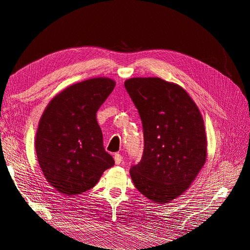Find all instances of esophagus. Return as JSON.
<instances>
[{
  "label": "esophagus",
  "instance_id": "esophagus-1",
  "mask_svg": "<svg viewBox=\"0 0 250 250\" xmlns=\"http://www.w3.org/2000/svg\"><path fill=\"white\" fill-rule=\"evenodd\" d=\"M122 160H123L122 155L119 154V153L115 154V163H116V165H120L121 163H122Z\"/></svg>",
  "mask_w": 250,
  "mask_h": 250
}]
</instances>
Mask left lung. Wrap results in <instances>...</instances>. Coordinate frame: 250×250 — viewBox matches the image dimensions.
I'll return each instance as SVG.
<instances>
[{"label":"left lung","instance_id":"left-lung-1","mask_svg":"<svg viewBox=\"0 0 250 250\" xmlns=\"http://www.w3.org/2000/svg\"><path fill=\"white\" fill-rule=\"evenodd\" d=\"M144 130L142 161L130 169L138 191L155 203L183 195L207 161L208 141L201 112L186 89L158 77L124 82Z\"/></svg>","mask_w":250,"mask_h":250}]
</instances>
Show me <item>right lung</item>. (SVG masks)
<instances>
[{
    "label": "right lung",
    "mask_w": 250,
    "mask_h": 250,
    "mask_svg": "<svg viewBox=\"0 0 250 250\" xmlns=\"http://www.w3.org/2000/svg\"><path fill=\"white\" fill-rule=\"evenodd\" d=\"M116 81L96 77L75 83L53 97L35 135L37 162L56 191L74 196L97 185L115 161L103 147L97 111Z\"/></svg>",
    "instance_id": "right-lung-1"
}]
</instances>
